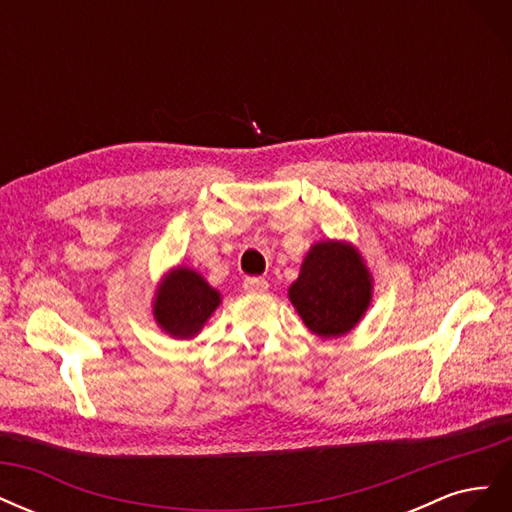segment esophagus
I'll return each instance as SVG.
<instances>
[{"mask_svg":"<svg viewBox=\"0 0 512 512\" xmlns=\"http://www.w3.org/2000/svg\"><path fill=\"white\" fill-rule=\"evenodd\" d=\"M267 288H269V282L265 280V277H247V280L243 282V290L250 292V294L267 292Z\"/></svg>","mask_w":512,"mask_h":512,"instance_id":"1","label":"esophagus"}]
</instances>
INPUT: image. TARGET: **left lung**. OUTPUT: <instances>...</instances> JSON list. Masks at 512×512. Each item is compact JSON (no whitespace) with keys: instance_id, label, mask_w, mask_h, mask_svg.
Returning <instances> with one entry per match:
<instances>
[{"instance_id":"left-lung-1","label":"left lung","mask_w":512,"mask_h":512,"mask_svg":"<svg viewBox=\"0 0 512 512\" xmlns=\"http://www.w3.org/2000/svg\"><path fill=\"white\" fill-rule=\"evenodd\" d=\"M288 299L305 327L322 339L344 337L374 299V277L350 241H316L301 262Z\"/></svg>"}]
</instances>
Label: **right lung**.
<instances>
[{"mask_svg": "<svg viewBox=\"0 0 512 512\" xmlns=\"http://www.w3.org/2000/svg\"><path fill=\"white\" fill-rule=\"evenodd\" d=\"M222 294L196 269L177 265L156 286L151 299V314L158 327L175 339L196 337L215 309Z\"/></svg>", "mask_w": 512, "mask_h": 512, "instance_id": "1", "label": "right lung"}]
</instances>
